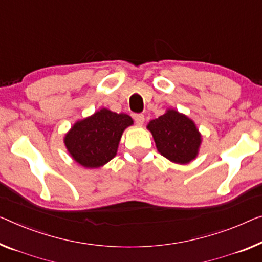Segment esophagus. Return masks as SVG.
Here are the masks:
<instances>
[{
	"instance_id": "1",
	"label": "esophagus",
	"mask_w": 262,
	"mask_h": 262,
	"mask_svg": "<svg viewBox=\"0 0 262 262\" xmlns=\"http://www.w3.org/2000/svg\"><path fill=\"white\" fill-rule=\"evenodd\" d=\"M134 120H135V123L138 124V126H143V123H144V115L143 114H138V115H135L134 116Z\"/></svg>"
}]
</instances>
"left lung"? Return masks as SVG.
<instances>
[{
  "label": "left lung",
  "instance_id": "8db88e82",
  "mask_svg": "<svg viewBox=\"0 0 262 262\" xmlns=\"http://www.w3.org/2000/svg\"><path fill=\"white\" fill-rule=\"evenodd\" d=\"M147 129L153 135L159 153L171 162L187 165L199 155L201 133L192 119L173 108L149 121Z\"/></svg>",
  "mask_w": 262,
  "mask_h": 262
}]
</instances>
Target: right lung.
Wrapping results in <instances>:
<instances>
[{"mask_svg":"<svg viewBox=\"0 0 262 262\" xmlns=\"http://www.w3.org/2000/svg\"><path fill=\"white\" fill-rule=\"evenodd\" d=\"M133 123V119L124 113L101 108L73 124L64 135V146L80 166L100 168L118 153L123 132Z\"/></svg>","mask_w":262,"mask_h":262,"instance_id":"add662e5","label":"right lung"}]
</instances>
